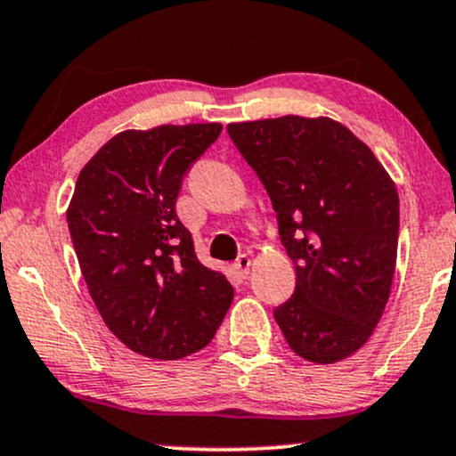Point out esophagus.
<instances>
[{
  "label": "esophagus",
  "mask_w": 456,
  "mask_h": 456,
  "mask_svg": "<svg viewBox=\"0 0 456 456\" xmlns=\"http://www.w3.org/2000/svg\"><path fill=\"white\" fill-rule=\"evenodd\" d=\"M233 270H235V273H238L240 278L248 276V272H250V256L248 255H240L238 261L233 263Z\"/></svg>",
  "instance_id": "esophagus-1"
}]
</instances>
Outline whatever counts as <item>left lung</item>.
Instances as JSON below:
<instances>
[{
	"instance_id": "obj_1",
	"label": "left lung",
	"mask_w": 456,
	"mask_h": 456,
	"mask_svg": "<svg viewBox=\"0 0 456 456\" xmlns=\"http://www.w3.org/2000/svg\"><path fill=\"white\" fill-rule=\"evenodd\" d=\"M278 216L297 284L273 310L293 353L338 363L370 339L391 295L399 195L370 146L338 120L227 125Z\"/></svg>"
}]
</instances>
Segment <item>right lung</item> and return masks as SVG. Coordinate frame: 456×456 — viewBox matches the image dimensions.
Instances as JSON below:
<instances>
[{
  "mask_svg": "<svg viewBox=\"0 0 456 456\" xmlns=\"http://www.w3.org/2000/svg\"><path fill=\"white\" fill-rule=\"evenodd\" d=\"M221 123L120 131L82 167L68 208L80 272L110 331L134 353L175 361L221 327L233 287L195 255L175 214L189 167Z\"/></svg>",
  "mask_w": 456,
  "mask_h": 456,
  "instance_id": "add662e5",
  "label": "right lung"
}]
</instances>
